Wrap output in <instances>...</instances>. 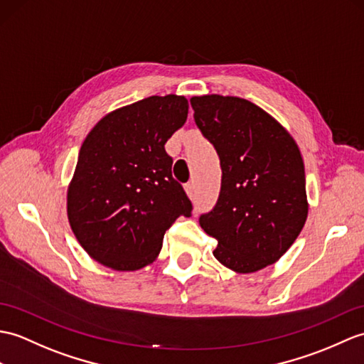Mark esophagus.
Returning <instances> with one entry per match:
<instances>
[{"instance_id":"esophagus-1","label":"esophagus","mask_w":364,"mask_h":364,"mask_svg":"<svg viewBox=\"0 0 364 364\" xmlns=\"http://www.w3.org/2000/svg\"><path fill=\"white\" fill-rule=\"evenodd\" d=\"M184 191H186V193H188L189 197H193V183H188L184 186Z\"/></svg>"}]
</instances>
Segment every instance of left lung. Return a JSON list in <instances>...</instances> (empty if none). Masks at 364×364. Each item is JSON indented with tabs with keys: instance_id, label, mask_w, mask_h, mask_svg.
Instances as JSON below:
<instances>
[{
	"instance_id": "8db88e82",
	"label": "left lung",
	"mask_w": 364,
	"mask_h": 364,
	"mask_svg": "<svg viewBox=\"0 0 364 364\" xmlns=\"http://www.w3.org/2000/svg\"><path fill=\"white\" fill-rule=\"evenodd\" d=\"M193 119L222 167L217 205L200 226L217 239L214 257L235 273L274 264L307 220L306 172L298 144L247 99L193 96Z\"/></svg>"
}]
</instances>
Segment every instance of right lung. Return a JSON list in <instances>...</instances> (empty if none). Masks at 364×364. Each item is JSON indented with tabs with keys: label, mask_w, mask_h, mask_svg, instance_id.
I'll use <instances>...</instances> for the list:
<instances>
[{
	"label": "right lung",
	"mask_w": 364,
	"mask_h": 364,
	"mask_svg": "<svg viewBox=\"0 0 364 364\" xmlns=\"http://www.w3.org/2000/svg\"><path fill=\"white\" fill-rule=\"evenodd\" d=\"M184 96H150L105 114L83 141L68 186V220L90 257L116 272L154 262L192 203L164 144L188 119Z\"/></svg>",
	"instance_id": "obj_1"
}]
</instances>
